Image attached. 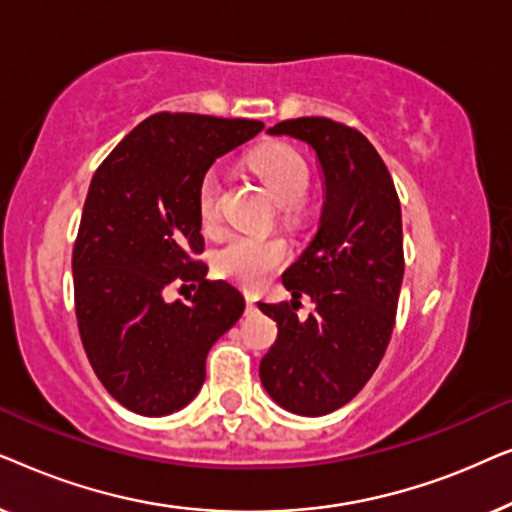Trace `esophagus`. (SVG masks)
I'll return each instance as SVG.
<instances>
[{"label":"esophagus","mask_w":512,"mask_h":512,"mask_svg":"<svg viewBox=\"0 0 512 512\" xmlns=\"http://www.w3.org/2000/svg\"><path fill=\"white\" fill-rule=\"evenodd\" d=\"M244 298H247V310H256V298L251 296V293H247Z\"/></svg>","instance_id":"esophagus-1"}]
</instances>
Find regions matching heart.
<instances>
[{
    "instance_id": "1",
    "label": "heart",
    "mask_w": 512,
    "mask_h": 512,
    "mask_svg": "<svg viewBox=\"0 0 512 512\" xmlns=\"http://www.w3.org/2000/svg\"><path fill=\"white\" fill-rule=\"evenodd\" d=\"M251 167L265 181L272 198L282 207L284 223L300 219V202L310 188V167L298 151L289 146H265L251 156ZM198 216L205 230H212L219 221V179L207 174L198 193ZM289 251L277 237H251L230 235L214 251L216 275L244 286V289H261L268 279L284 268Z\"/></svg>"
}]
</instances>
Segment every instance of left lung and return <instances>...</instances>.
I'll return each instance as SVG.
<instances>
[{"label":"left lung","mask_w":512,"mask_h":512,"mask_svg":"<svg viewBox=\"0 0 512 512\" xmlns=\"http://www.w3.org/2000/svg\"><path fill=\"white\" fill-rule=\"evenodd\" d=\"M268 132L317 153L324 209L310 247L282 275L291 305L258 303L279 331L258 373L284 410L321 417L352 401L387 352L405 268L401 202L387 165L359 130L305 116ZM303 295L315 310L300 322Z\"/></svg>","instance_id":"left-lung-1"}]
</instances>
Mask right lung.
<instances>
[{
  "mask_svg": "<svg viewBox=\"0 0 512 512\" xmlns=\"http://www.w3.org/2000/svg\"><path fill=\"white\" fill-rule=\"evenodd\" d=\"M261 130L247 118L163 111L93 174L72 254L76 321L104 389L137 415L191 403L209 349L242 317V293L209 282L195 258L205 251L198 193L214 160ZM174 281L199 284L191 304L166 303Z\"/></svg>",
  "mask_w": 512,
  "mask_h": 512,
  "instance_id": "add662e5",
  "label": "right lung"
}]
</instances>
